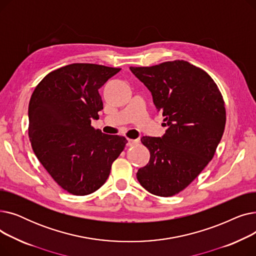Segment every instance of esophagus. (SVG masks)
Returning <instances> with one entry per match:
<instances>
[{
  "label": "esophagus",
  "instance_id": "1",
  "mask_svg": "<svg viewBox=\"0 0 256 256\" xmlns=\"http://www.w3.org/2000/svg\"><path fill=\"white\" fill-rule=\"evenodd\" d=\"M139 140L138 139H128V146H134V145H137L139 144Z\"/></svg>",
  "mask_w": 256,
  "mask_h": 256
}]
</instances>
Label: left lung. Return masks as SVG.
I'll use <instances>...</instances> for the list:
<instances>
[{"instance_id":"obj_1","label":"left lung","mask_w":256,"mask_h":256,"mask_svg":"<svg viewBox=\"0 0 256 256\" xmlns=\"http://www.w3.org/2000/svg\"><path fill=\"white\" fill-rule=\"evenodd\" d=\"M152 92L168 126L162 137H143L150 162L137 180L150 193L169 197L189 186L212 158L223 136L226 111L214 80L184 60L130 67Z\"/></svg>"}]
</instances>
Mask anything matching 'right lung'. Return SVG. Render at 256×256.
Masks as SVG:
<instances>
[{
	"label": "right lung",
	"instance_id": "right-lung-1",
	"mask_svg": "<svg viewBox=\"0 0 256 256\" xmlns=\"http://www.w3.org/2000/svg\"><path fill=\"white\" fill-rule=\"evenodd\" d=\"M119 70L90 63L66 65L46 74L31 96L33 152L52 180L72 195L98 190L128 143L91 126L102 110L98 89Z\"/></svg>",
	"mask_w": 256,
	"mask_h": 256
}]
</instances>
